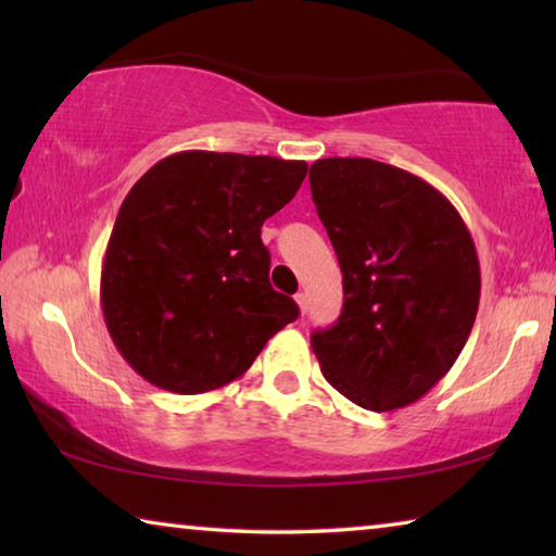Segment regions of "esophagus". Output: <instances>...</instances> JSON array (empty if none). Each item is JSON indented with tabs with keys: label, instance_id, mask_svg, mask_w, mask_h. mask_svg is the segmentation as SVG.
Here are the masks:
<instances>
[{
	"label": "esophagus",
	"instance_id": "1",
	"mask_svg": "<svg viewBox=\"0 0 556 556\" xmlns=\"http://www.w3.org/2000/svg\"><path fill=\"white\" fill-rule=\"evenodd\" d=\"M294 301L299 304V312L306 314V294H301V291H299V294L294 296Z\"/></svg>",
	"mask_w": 556,
	"mask_h": 556
}]
</instances>
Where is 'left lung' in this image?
I'll use <instances>...</instances> for the list:
<instances>
[{"instance_id": "8db88e82", "label": "left lung", "mask_w": 556, "mask_h": 556, "mask_svg": "<svg viewBox=\"0 0 556 556\" xmlns=\"http://www.w3.org/2000/svg\"><path fill=\"white\" fill-rule=\"evenodd\" d=\"M308 181L343 271V312L312 336L324 378L363 409L407 407L451 370L473 328V238L444 193L392 164L318 159Z\"/></svg>"}]
</instances>
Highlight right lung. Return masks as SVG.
<instances>
[{
	"instance_id": "obj_1",
	"label": "right lung",
	"mask_w": 556,
	"mask_h": 556,
	"mask_svg": "<svg viewBox=\"0 0 556 556\" xmlns=\"http://www.w3.org/2000/svg\"><path fill=\"white\" fill-rule=\"evenodd\" d=\"M306 168L191 149L131 186L102 260L100 304L112 343L147 382L176 394L225 388L299 316L269 285L260 235Z\"/></svg>"
}]
</instances>
